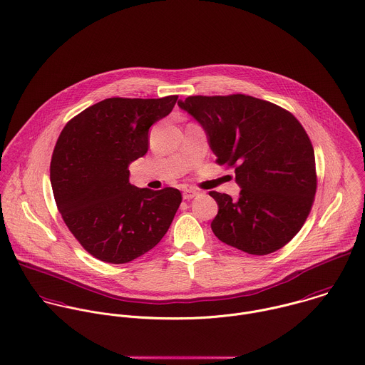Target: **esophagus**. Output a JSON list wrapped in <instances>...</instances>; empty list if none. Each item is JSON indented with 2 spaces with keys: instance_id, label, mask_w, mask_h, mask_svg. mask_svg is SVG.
<instances>
[{
  "instance_id": "obj_1",
  "label": "esophagus",
  "mask_w": 365,
  "mask_h": 365,
  "mask_svg": "<svg viewBox=\"0 0 365 365\" xmlns=\"http://www.w3.org/2000/svg\"><path fill=\"white\" fill-rule=\"evenodd\" d=\"M198 194H200V192H198L197 190H194V188H185V190L182 191V198H184V200H192V198H195Z\"/></svg>"
}]
</instances>
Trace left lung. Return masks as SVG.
<instances>
[{
    "mask_svg": "<svg viewBox=\"0 0 365 365\" xmlns=\"http://www.w3.org/2000/svg\"><path fill=\"white\" fill-rule=\"evenodd\" d=\"M178 106L202 125L217 163L235 168L240 198L211 191L215 237L250 255L293 240L317 188L312 141L287 110L246 95L188 96Z\"/></svg>",
    "mask_w": 365,
    "mask_h": 365,
    "instance_id": "8db88e82",
    "label": "left lung"
}]
</instances>
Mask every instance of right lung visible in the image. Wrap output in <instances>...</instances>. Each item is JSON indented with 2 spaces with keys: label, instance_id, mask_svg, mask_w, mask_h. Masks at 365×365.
<instances>
[{
  "label": "right lung",
  "instance_id": "right-lung-1",
  "mask_svg": "<svg viewBox=\"0 0 365 365\" xmlns=\"http://www.w3.org/2000/svg\"><path fill=\"white\" fill-rule=\"evenodd\" d=\"M177 99H105L66 123L56 141L51 184L58 210L99 260L131 262L160 242L174 220L181 192L131 185L128 165L147 153L150 127Z\"/></svg>",
  "mask_w": 365,
  "mask_h": 365
}]
</instances>
